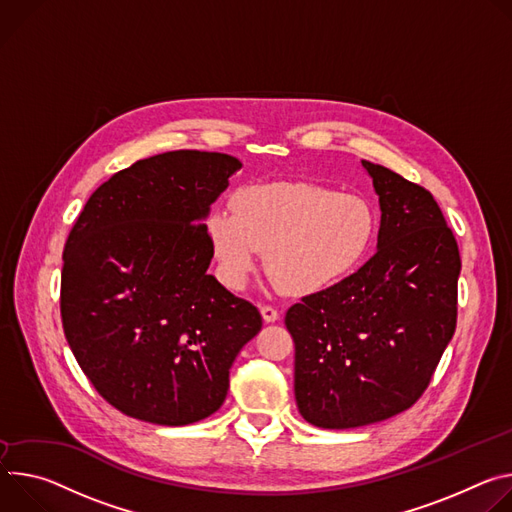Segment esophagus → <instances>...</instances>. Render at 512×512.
Wrapping results in <instances>:
<instances>
[{
  "label": "esophagus",
  "mask_w": 512,
  "mask_h": 512,
  "mask_svg": "<svg viewBox=\"0 0 512 512\" xmlns=\"http://www.w3.org/2000/svg\"><path fill=\"white\" fill-rule=\"evenodd\" d=\"M260 313H262V319L266 321V323H274V321H278V311L274 309V307H270V305H262L260 307Z\"/></svg>",
  "instance_id": "1"
}]
</instances>
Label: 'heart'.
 I'll use <instances>...</instances> for the list:
<instances>
[{
    "mask_svg": "<svg viewBox=\"0 0 512 512\" xmlns=\"http://www.w3.org/2000/svg\"><path fill=\"white\" fill-rule=\"evenodd\" d=\"M211 252L227 287L242 289L266 252V272L289 295H313L333 287L366 256L376 215L354 193L311 183L248 187L230 209L205 219Z\"/></svg>",
    "mask_w": 512,
    "mask_h": 512,
    "instance_id": "heart-1",
    "label": "heart"
}]
</instances>
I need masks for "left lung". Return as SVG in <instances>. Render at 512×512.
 Instances as JSON below:
<instances>
[{
  "instance_id": "obj_1",
  "label": "left lung",
  "mask_w": 512,
  "mask_h": 512,
  "mask_svg": "<svg viewBox=\"0 0 512 512\" xmlns=\"http://www.w3.org/2000/svg\"><path fill=\"white\" fill-rule=\"evenodd\" d=\"M380 201L378 252L295 303V399L305 421L352 429L413 407L458 323L460 250L433 195L362 160Z\"/></svg>"
}]
</instances>
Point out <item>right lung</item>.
Listing matches in <instances>:
<instances>
[{"mask_svg":"<svg viewBox=\"0 0 512 512\" xmlns=\"http://www.w3.org/2000/svg\"><path fill=\"white\" fill-rule=\"evenodd\" d=\"M236 156L175 150L134 162L85 203L67 238L61 317L75 360L128 417L191 425L215 413L260 311L207 274L209 205Z\"/></svg>","mask_w":512,"mask_h":512,"instance_id":"1","label":"right lung"}]
</instances>
